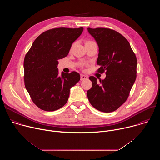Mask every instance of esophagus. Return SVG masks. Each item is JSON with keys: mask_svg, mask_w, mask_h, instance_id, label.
I'll use <instances>...</instances> for the list:
<instances>
[{"mask_svg": "<svg viewBox=\"0 0 160 160\" xmlns=\"http://www.w3.org/2000/svg\"><path fill=\"white\" fill-rule=\"evenodd\" d=\"M87 79H88L87 76L84 75H83V74L80 75V80H87Z\"/></svg>", "mask_w": 160, "mask_h": 160, "instance_id": "esophagus-1", "label": "esophagus"}]
</instances>
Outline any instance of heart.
Returning <instances> with one entry per match:
<instances>
[{
  "mask_svg": "<svg viewBox=\"0 0 160 160\" xmlns=\"http://www.w3.org/2000/svg\"><path fill=\"white\" fill-rule=\"evenodd\" d=\"M93 41H91V40H87L86 42H85V43H89V42H92Z\"/></svg>",
  "mask_w": 160,
  "mask_h": 160,
  "instance_id": "heart-1",
  "label": "heart"
}]
</instances>
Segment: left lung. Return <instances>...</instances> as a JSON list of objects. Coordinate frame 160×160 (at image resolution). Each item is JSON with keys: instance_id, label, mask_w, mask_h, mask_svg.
<instances>
[{"instance_id": "left-lung-1", "label": "left lung", "mask_w": 160, "mask_h": 160, "mask_svg": "<svg viewBox=\"0 0 160 160\" xmlns=\"http://www.w3.org/2000/svg\"><path fill=\"white\" fill-rule=\"evenodd\" d=\"M99 46L98 73L106 72L104 80L90 76L92 86L87 90L90 103L96 109L110 112L128 99L137 77V58L128 41L117 31L106 28H87Z\"/></svg>"}]
</instances>
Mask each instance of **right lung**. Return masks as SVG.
<instances>
[{"mask_svg":"<svg viewBox=\"0 0 160 160\" xmlns=\"http://www.w3.org/2000/svg\"><path fill=\"white\" fill-rule=\"evenodd\" d=\"M83 28H55L41 33L33 42L24 59L25 85L33 103L52 111L67 102L70 90L80 80L79 73L62 72L58 60L67 56L72 43Z\"/></svg>","mask_w":160,"mask_h":160,"instance_id":"obj_1","label":"right lung"}]
</instances>
